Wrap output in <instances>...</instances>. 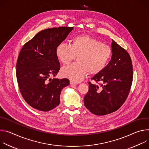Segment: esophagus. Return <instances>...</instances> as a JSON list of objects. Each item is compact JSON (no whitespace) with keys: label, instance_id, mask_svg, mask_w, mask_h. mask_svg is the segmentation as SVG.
I'll return each mask as SVG.
<instances>
[{"label":"esophagus","instance_id":"1","mask_svg":"<svg viewBox=\"0 0 149 149\" xmlns=\"http://www.w3.org/2000/svg\"><path fill=\"white\" fill-rule=\"evenodd\" d=\"M70 85H77V83H75V82H73V81H70Z\"/></svg>","mask_w":149,"mask_h":149}]
</instances>
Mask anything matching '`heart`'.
Returning a JSON list of instances; mask_svg holds the SVG:
<instances>
[{
    "label": "heart",
    "mask_w": 149,
    "mask_h": 149,
    "mask_svg": "<svg viewBox=\"0 0 149 149\" xmlns=\"http://www.w3.org/2000/svg\"><path fill=\"white\" fill-rule=\"evenodd\" d=\"M58 59L64 64H69L77 56V63L63 67L61 75L76 83L81 81L88 73L96 74L108 64L112 54L111 48L90 36H78L72 40L71 44L59 43L56 48Z\"/></svg>",
    "instance_id": "obj_1"
}]
</instances>
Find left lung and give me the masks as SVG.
<instances>
[{
	"mask_svg": "<svg viewBox=\"0 0 149 149\" xmlns=\"http://www.w3.org/2000/svg\"><path fill=\"white\" fill-rule=\"evenodd\" d=\"M111 59L91 79L102 82L101 88L89 82L84 104L92 113L104 115L118 109L128 95L133 81V65L125 49L112 40Z\"/></svg>",
	"mask_w": 149,
	"mask_h": 149,
	"instance_id": "8db88e82",
	"label": "left lung"
}]
</instances>
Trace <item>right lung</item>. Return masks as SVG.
<instances>
[{
	"label": "right lung",
	"mask_w": 149,
	"mask_h": 149,
	"mask_svg": "<svg viewBox=\"0 0 149 149\" xmlns=\"http://www.w3.org/2000/svg\"><path fill=\"white\" fill-rule=\"evenodd\" d=\"M73 27L42 30L22 48L16 63V78L21 95L32 108L48 111L60 104L61 90L68 86V79H47L56 76L60 64L56 54L57 45L63 42Z\"/></svg>",
	"instance_id": "obj_1"
}]
</instances>
